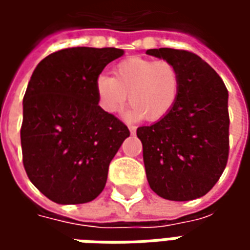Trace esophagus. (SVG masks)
<instances>
[{
	"label": "esophagus",
	"mask_w": 250,
	"mask_h": 250,
	"mask_svg": "<svg viewBox=\"0 0 250 250\" xmlns=\"http://www.w3.org/2000/svg\"><path fill=\"white\" fill-rule=\"evenodd\" d=\"M128 130H130L131 134H135L136 131V127H134V125H128Z\"/></svg>",
	"instance_id": "1"
}]
</instances>
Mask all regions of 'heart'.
Wrapping results in <instances>:
<instances>
[{
  "instance_id": "heart-1",
  "label": "heart",
  "mask_w": 250,
  "mask_h": 250,
  "mask_svg": "<svg viewBox=\"0 0 250 250\" xmlns=\"http://www.w3.org/2000/svg\"><path fill=\"white\" fill-rule=\"evenodd\" d=\"M114 77L99 75L95 91L100 108L116 114L130 100L128 120H162L177 103L181 91L178 66L167 60L128 57L114 66Z\"/></svg>"
}]
</instances>
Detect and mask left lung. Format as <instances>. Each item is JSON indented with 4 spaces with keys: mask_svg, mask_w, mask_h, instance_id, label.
<instances>
[{
    "mask_svg": "<svg viewBox=\"0 0 250 250\" xmlns=\"http://www.w3.org/2000/svg\"><path fill=\"white\" fill-rule=\"evenodd\" d=\"M146 53L173 62L181 73L178 100L170 114L136 130L147 181L165 199L199 198L217 184L228 162V89L195 53L171 48Z\"/></svg>",
    "mask_w": 250,
    "mask_h": 250,
    "instance_id": "8db88e82",
    "label": "left lung"
}]
</instances>
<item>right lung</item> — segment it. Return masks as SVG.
<instances>
[{"mask_svg": "<svg viewBox=\"0 0 250 250\" xmlns=\"http://www.w3.org/2000/svg\"><path fill=\"white\" fill-rule=\"evenodd\" d=\"M123 49L76 46L52 53L32 73L22 102L25 171L45 197L85 204L103 191L127 125L100 108L95 80Z\"/></svg>", "mask_w": 250, "mask_h": 250, "instance_id": "add662e5", "label": "right lung"}]
</instances>
